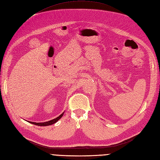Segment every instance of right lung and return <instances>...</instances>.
Listing matches in <instances>:
<instances>
[{
  "label": "right lung",
  "mask_w": 160,
  "mask_h": 160,
  "mask_svg": "<svg viewBox=\"0 0 160 160\" xmlns=\"http://www.w3.org/2000/svg\"><path fill=\"white\" fill-rule=\"evenodd\" d=\"M64 113L63 112L62 114H61L58 117L54 118V119L53 120H51L50 121H48V122H40V123H37V122H29V123H32V124H34V125H37V126H50V125H52V124H54V123H55L56 122H57L60 118L62 117V116L64 115Z\"/></svg>",
  "instance_id": "add662e5"
}]
</instances>
